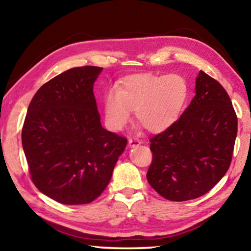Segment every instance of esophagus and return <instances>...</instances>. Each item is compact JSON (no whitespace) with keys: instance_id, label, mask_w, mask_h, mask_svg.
Returning <instances> with one entry per match:
<instances>
[{"instance_id":"1","label":"esophagus","mask_w":251,"mask_h":251,"mask_svg":"<svg viewBox=\"0 0 251 251\" xmlns=\"http://www.w3.org/2000/svg\"><path fill=\"white\" fill-rule=\"evenodd\" d=\"M143 142L141 141V139H138V138H136V137H134V138H129L128 139V145L130 146V147H135V146H138V145H141Z\"/></svg>"}]
</instances>
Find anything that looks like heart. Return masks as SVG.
Here are the masks:
<instances>
[{
  "mask_svg": "<svg viewBox=\"0 0 251 251\" xmlns=\"http://www.w3.org/2000/svg\"><path fill=\"white\" fill-rule=\"evenodd\" d=\"M187 99L188 84L180 75H133L106 94V121L110 128L120 130L135 110L136 120L147 130L159 133L178 120Z\"/></svg>",
  "mask_w": 251,
  "mask_h": 251,
  "instance_id": "heart-1",
  "label": "heart"
}]
</instances>
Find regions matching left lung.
I'll list each match as a JSON object with an SVG mask.
<instances>
[{"mask_svg":"<svg viewBox=\"0 0 251 251\" xmlns=\"http://www.w3.org/2000/svg\"><path fill=\"white\" fill-rule=\"evenodd\" d=\"M237 125L227 92L215 78L199 72L192 103L171 127L150 139V185L172 201L207 194L230 166Z\"/></svg>","mask_w":251,"mask_h":251,"instance_id":"1","label":"left lung"}]
</instances>
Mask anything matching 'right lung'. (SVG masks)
Masks as SVG:
<instances>
[{
	"label": "right lung",
	"mask_w": 251,
	"mask_h": 251,
	"mask_svg": "<svg viewBox=\"0 0 251 251\" xmlns=\"http://www.w3.org/2000/svg\"><path fill=\"white\" fill-rule=\"evenodd\" d=\"M103 67L63 72L29 103L22 145L33 184L65 205L90 203L112 178L127 138L103 128L93 85Z\"/></svg>",
	"instance_id": "1"
}]
</instances>
